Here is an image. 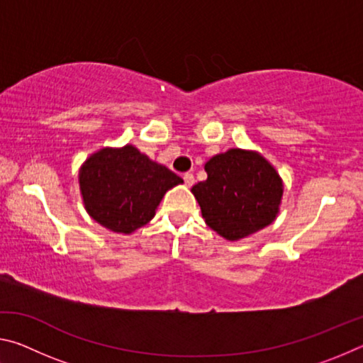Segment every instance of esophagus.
<instances>
[{"label":"esophagus","instance_id":"34e87169","mask_svg":"<svg viewBox=\"0 0 363 363\" xmlns=\"http://www.w3.org/2000/svg\"><path fill=\"white\" fill-rule=\"evenodd\" d=\"M182 177H184V182H186V186H187V187H192V186H194L195 177H194V174H192V173H186V174H184Z\"/></svg>","mask_w":363,"mask_h":363}]
</instances>
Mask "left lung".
<instances>
[{
    "mask_svg": "<svg viewBox=\"0 0 363 363\" xmlns=\"http://www.w3.org/2000/svg\"><path fill=\"white\" fill-rule=\"evenodd\" d=\"M206 181L192 192L205 223L227 240H238L275 219L284 194L281 181L259 153L230 149L208 160Z\"/></svg>",
    "mask_w": 363,
    "mask_h": 363,
    "instance_id": "1",
    "label": "left lung"
}]
</instances>
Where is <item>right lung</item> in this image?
<instances>
[{
  "instance_id": "add662e5",
  "label": "right lung",
  "mask_w": 363,
  "mask_h": 363,
  "mask_svg": "<svg viewBox=\"0 0 363 363\" xmlns=\"http://www.w3.org/2000/svg\"><path fill=\"white\" fill-rule=\"evenodd\" d=\"M179 176L133 145L102 149L79 171V189L89 216L107 229L131 233L149 223L167 190Z\"/></svg>"
}]
</instances>
